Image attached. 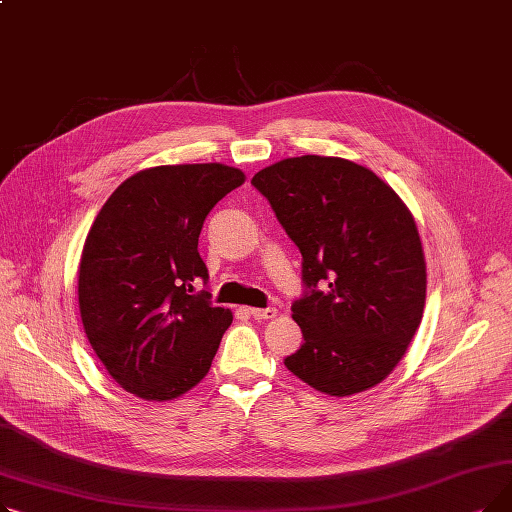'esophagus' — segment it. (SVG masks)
Segmentation results:
<instances>
[{
    "instance_id": "34e87169",
    "label": "esophagus",
    "mask_w": 512,
    "mask_h": 512,
    "mask_svg": "<svg viewBox=\"0 0 512 512\" xmlns=\"http://www.w3.org/2000/svg\"><path fill=\"white\" fill-rule=\"evenodd\" d=\"M249 313L255 317V319H272L278 315V309L276 307H265V309H259V307H251Z\"/></svg>"
}]
</instances>
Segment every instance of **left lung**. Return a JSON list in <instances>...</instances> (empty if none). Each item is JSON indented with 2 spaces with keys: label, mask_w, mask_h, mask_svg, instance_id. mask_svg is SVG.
Masks as SVG:
<instances>
[{
  "label": "left lung",
  "mask_w": 512,
  "mask_h": 512,
  "mask_svg": "<svg viewBox=\"0 0 512 512\" xmlns=\"http://www.w3.org/2000/svg\"><path fill=\"white\" fill-rule=\"evenodd\" d=\"M251 182L303 255L307 292L292 319L305 342L284 365L330 396L378 386L423 317L427 272L413 213L380 176L342 157H288Z\"/></svg>",
  "instance_id": "1"
}]
</instances>
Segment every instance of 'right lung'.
<instances>
[{
  "label": "right lung",
  "mask_w": 512,
  "mask_h": 512,
  "mask_svg": "<svg viewBox=\"0 0 512 512\" xmlns=\"http://www.w3.org/2000/svg\"><path fill=\"white\" fill-rule=\"evenodd\" d=\"M245 182L224 164L147 168L97 213L78 267V307L95 355L126 392L166 402L211 367L232 311L213 307L197 251L207 213Z\"/></svg>",
  "instance_id": "right-lung-1"
}]
</instances>
